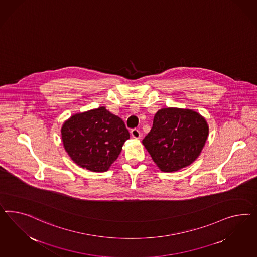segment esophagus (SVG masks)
I'll return each instance as SVG.
<instances>
[{
    "mask_svg": "<svg viewBox=\"0 0 257 257\" xmlns=\"http://www.w3.org/2000/svg\"><path fill=\"white\" fill-rule=\"evenodd\" d=\"M131 135H132L134 139H139L140 138V131H139V129L135 128V129L131 130Z\"/></svg>",
    "mask_w": 257,
    "mask_h": 257,
    "instance_id": "obj_1",
    "label": "esophagus"
}]
</instances>
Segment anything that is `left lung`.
Returning a JSON list of instances; mask_svg holds the SVG:
<instances>
[{
    "label": "left lung",
    "mask_w": 257,
    "mask_h": 257,
    "mask_svg": "<svg viewBox=\"0 0 257 257\" xmlns=\"http://www.w3.org/2000/svg\"><path fill=\"white\" fill-rule=\"evenodd\" d=\"M208 136V123L199 113L167 107L154 115L142 143L161 171L175 172L197 159Z\"/></svg>",
    "instance_id": "left-lung-1"
}]
</instances>
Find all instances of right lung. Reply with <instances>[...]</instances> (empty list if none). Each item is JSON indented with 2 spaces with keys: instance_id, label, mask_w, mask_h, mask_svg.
I'll return each mask as SVG.
<instances>
[{
  "instance_id": "obj_1",
  "label": "right lung",
  "mask_w": 257,
  "mask_h": 257,
  "mask_svg": "<svg viewBox=\"0 0 257 257\" xmlns=\"http://www.w3.org/2000/svg\"><path fill=\"white\" fill-rule=\"evenodd\" d=\"M61 132L71 159L92 172L107 171L130 139L123 120L104 106L73 115Z\"/></svg>"
}]
</instances>
